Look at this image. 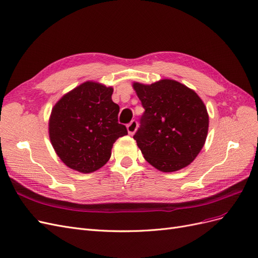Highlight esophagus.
Wrapping results in <instances>:
<instances>
[{"instance_id": "1", "label": "esophagus", "mask_w": 258, "mask_h": 258, "mask_svg": "<svg viewBox=\"0 0 258 258\" xmlns=\"http://www.w3.org/2000/svg\"><path fill=\"white\" fill-rule=\"evenodd\" d=\"M138 128V122L137 120H132L127 124V130H128V134L129 135H134L136 130Z\"/></svg>"}]
</instances>
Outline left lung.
<instances>
[{
    "label": "left lung",
    "mask_w": 258,
    "mask_h": 258,
    "mask_svg": "<svg viewBox=\"0 0 258 258\" xmlns=\"http://www.w3.org/2000/svg\"><path fill=\"white\" fill-rule=\"evenodd\" d=\"M145 112L134 139L144 158L162 172L189 165L208 136L207 107L196 92L173 80L134 83Z\"/></svg>",
    "instance_id": "1"
}]
</instances>
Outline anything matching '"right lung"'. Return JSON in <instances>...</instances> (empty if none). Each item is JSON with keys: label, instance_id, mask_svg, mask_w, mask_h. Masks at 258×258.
<instances>
[{"label": "right lung", "instance_id": "obj_1", "mask_svg": "<svg viewBox=\"0 0 258 258\" xmlns=\"http://www.w3.org/2000/svg\"><path fill=\"white\" fill-rule=\"evenodd\" d=\"M113 88L86 82L54 104L49 117V139L66 166L82 173L103 167L118 138L128 135L118 123L119 106Z\"/></svg>", "mask_w": 258, "mask_h": 258}]
</instances>
